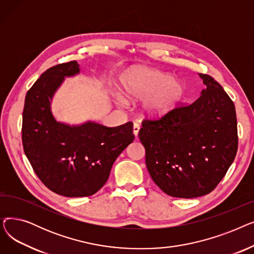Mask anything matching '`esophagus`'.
I'll use <instances>...</instances> for the list:
<instances>
[{
  "mask_svg": "<svg viewBox=\"0 0 254 254\" xmlns=\"http://www.w3.org/2000/svg\"><path fill=\"white\" fill-rule=\"evenodd\" d=\"M139 130H140V126H139V124L135 123V124H134V127H132V132H134V135H135L136 137H137L138 134H139Z\"/></svg>",
  "mask_w": 254,
  "mask_h": 254,
  "instance_id": "obj_1",
  "label": "esophagus"
}]
</instances>
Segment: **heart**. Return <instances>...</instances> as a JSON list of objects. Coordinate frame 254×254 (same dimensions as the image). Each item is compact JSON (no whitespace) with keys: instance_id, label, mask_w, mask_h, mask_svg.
Returning a JSON list of instances; mask_svg holds the SVG:
<instances>
[{"instance_id":"1","label":"heart","mask_w":254,"mask_h":254,"mask_svg":"<svg viewBox=\"0 0 254 254\" xmlns=\"http://www.w3.org/2000/svg\"><path fill=\"white\" fill-rule=\"evenodd\" d=\"M120 91L130 101L143 100V113L151 119H161L175 111L182 103L186 86L181 79L156 69L138 66L124 73L119 79ZM119 104L122 96H116Z\"/></svg>"}]
</instances>
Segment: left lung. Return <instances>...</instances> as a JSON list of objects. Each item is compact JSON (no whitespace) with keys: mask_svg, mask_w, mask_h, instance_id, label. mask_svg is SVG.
Listing matches in <instances>:
<instances>
[{"mask_svg":"<svg viewBox=\"0 0 254 254\" xmlns=\"http://www.w3.org/2000/svg\"><path fill=\"white\" fill-rule=\"evenodd\" d=\"M190 106L159 120H144L139 139L154 183L171 196L192 198L214 190L233 164L238 149L235 105L211 76Z\"/></svg>","mask_w":254,"mask_h":254,"instance_id":"obj_1","label":"left lung"}]
</instances>
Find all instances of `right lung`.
Returning a JSON list of instances; mask_svg holds the SVG:
<instances>
[{"mask_svg":"<svg viewBox=\"0 0 254 254\" xmlns=\"http://www.w3.org/2000/svg\"><path fill=\"white\" fill-rule=\"evenodd\" d=\"M80 73L76 61L46 70L24 100L22 145L35 173L45 186L68 197L88 196L103 188L117 156L134 141L132 124L108 127L96 122H59L52 99L64 78Z\"/></svg>","mask_w":254,"mask_h":254,"instance_id":"1","label":"right lung"}]
</instances>
